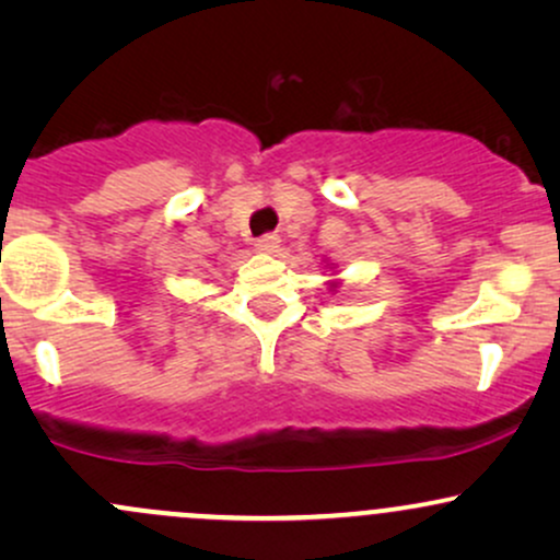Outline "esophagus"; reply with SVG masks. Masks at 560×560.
I'll return each mask as SVG.
<instances>
[{"label":"esophagus","instance_id":"34e87169","mask_svg":"<svg viewBox=\"0 0 560 560\" xmlns=\"http://www.w3.org/2000/svg\"><path fill=\"white\" fill-rule=\"evenodd\" d=\"M279 247H281V240L276 234H266L255 242V249H258L260 255H276L279 253Z\"/></svg>","mask_w":560,"mask_h":560}]
</instances>
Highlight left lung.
Here are the masks:
<instances>
[{
    "label": "left lung",
    "mask_w": 560,
    "mask_h": 560,
    "mask_svg": "<svg viewBox=\"0 0 560 560\" xmlns=\"http://www.w3.org/2000/svg\"><path fill=\"white\" fill-rule=\"evenodd\" d=\"M326 268H329V271H331V273H326V276H329V281H326V287H329V292H331V294H337V289L342 287V281L337 279V276H339V271H337V262H329V260H326Z\"/></svg>",
    "instance_id": "left-lung-1"
}]
</instances>
